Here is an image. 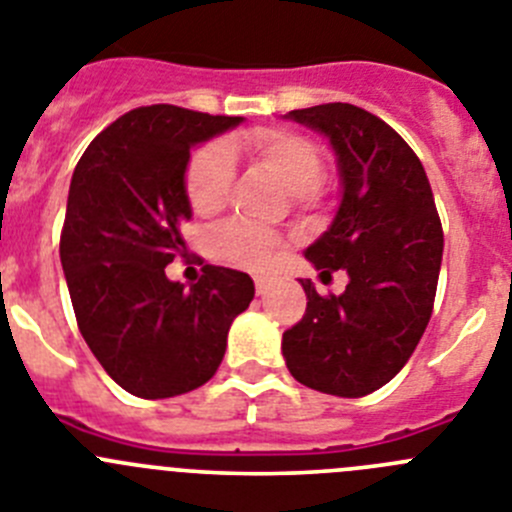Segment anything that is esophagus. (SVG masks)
I'll return each mask as SVG.
<instances>
[{"label": "esophagus", "instance_id": "1", "mask_svg": "<svg viewBox=\"0 0 512 512\" xmlns=\"http://www.w3.org/2000/svg\"><path fill=\"white\" fill-rule=\"evenodd\" d=\"M270 285H273V280L267 278V275H255V290H257V296H262V293H267V290H270Z\"/></svg>", "mask_w": 512, "mask_h": 512}]
</instances>
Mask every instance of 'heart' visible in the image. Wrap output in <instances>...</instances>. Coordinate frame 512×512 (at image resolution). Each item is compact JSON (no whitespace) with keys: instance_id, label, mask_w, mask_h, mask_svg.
<instances>
[{"instance_id":"1","label":"heart","mask_w":512,"mask_h":512,"mask_svg":"<svg viewBox=\"0 0 512 512\" xmlns=\"http://www.w3.org/2000/svg\"><path fill=\"white\" fill-rule=\"evenodd\" d=\"M237 145L247 147L252 158L290 196H296L298 201H308L316 196V186L324 176V160H321L319 147L296 132L257 130L232 145L211 142L188 160L186 196L191 209L199 216L216 214L227 201L234 178V163L229 150ZM211 247L222 260L247 267V270H267L283 255V245L278 239L239 222L224 224L211 239Z\"/></svg>"}]
</instances>
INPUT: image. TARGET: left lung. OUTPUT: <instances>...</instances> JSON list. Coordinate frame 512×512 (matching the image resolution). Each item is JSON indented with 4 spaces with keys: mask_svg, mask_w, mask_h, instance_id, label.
I'll list each match as a JSON object with an SVG mask.
<instances>
[{
    "mask_svg": "<svg viewBox=\"0 0 512 512\" xmlns=\"http://www.w3.org/2000/svg\"><path fill=\"white\" fill-rule=\"evenodd\" d=\"M321 132L336 155L342 204L303 255L321 275L347 270L342 296H319L283 334L290 375L306 388L362 398L393 380L434 311L444 232L426 170L408 142L354 104L285 114Z\"/></svg>",
    "mask_w": 512,
    "mask_h": 512,
    "instance_id": "8db88e82",
    "label": "left lung"
}]
</instances>
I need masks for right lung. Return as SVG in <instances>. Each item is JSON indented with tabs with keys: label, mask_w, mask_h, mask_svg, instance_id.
<instances>
[{
	"label": "right lung",
	"mask_w": 512,
	"mask_h": 512,
	"mask_svg": "<svg viewBox=\"0 0 512 512\" xmlns=\"http://www.w3.org/2000/svg\"><path fill=\"white\" fill-rule=\"evenodd\" d=\"M245 117L140 107L96 135L73 170L61 265L78 329L119 388L173 398L214 377L232 321L255 298L247 273L206 265L183 288L165 265L186 252L191 150Z\"/></svg>",
	"instance_id": "add662e5"
}]
</instances>
